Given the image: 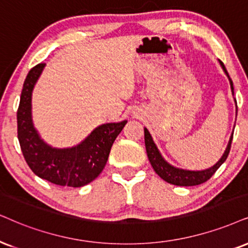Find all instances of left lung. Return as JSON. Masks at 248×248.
Returning <instances> with one entry per match:
<instances>
[{"label": "left lung", "instance_id": "1", "mask_svg": "<svg viewBox=\"0 0 248 248\" xmlns=\"http://www.w3.org/2000/svg\"><path fill=\"white\" fill-rule=\"evenodd\" d=\"M220 62L222 70L225 73V75L228 77L229 82H230V88H231V93L233 95V83L232 80L230 79L229 77L227 70H225V66L223 65V62L221 61H218ZM234 103H236V108H237V102L234 99ZM232 136H233V131L231 134L230 140H229L227 149L222 156L220 158V160L216 162L215 165H213L212 167H209L207 169H202V170H189V169H183V168H178L175 167V166L170 165L169 162L166 160V159L162 156V155L159 151V149L156 147L155 140H153L150 131L144 128V140H145V147H146V153H147V158H149L150 162H151L153 169L156 174L160 176L162 180L167 182V183L174 184V186H199V184L205 183L206 181H208L211 178L216 170L220 168V166L223 164V162L227 160L229 152H230V147H231V142H232Z\"/></svg>", "mask_w": 248, "mask_h": 248}]
</instances>
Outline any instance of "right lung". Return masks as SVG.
<instances>
[{
    "label": "right lung",
    "instance_id": "obj_1",
    "mask_svg": "<svg viewBox=\"0 0 248 248\" xmlns=\"http://www.w3.org/2000/svg\"><path fill=\"white\" fill-rule=\"evenodd\" d=\"M46 64H39L25 79L17 112L18 140L24 158L32 171L56 186L80 187L102 173L117 136L127 121L111 122L96 127L72 147L58 149L41 139L32 119V93Z\"/></svg>",
    "mask_w": 248,
    "mask_h": 248
}]
</instances>
